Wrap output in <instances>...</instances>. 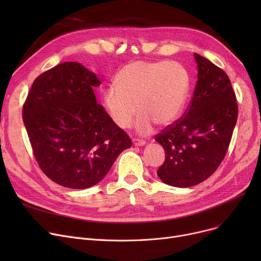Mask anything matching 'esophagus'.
I'll return each instance as SVG.
<instances>
[{
	"label": "esophagus",
	"mask_w": 261,
	"mask_h": 261,
	"mask_svg": "<svg viewBox=\"0 0 261 261\" xmlns=\"http://www.w3.org/2000/svg\"><path fill=\"white\" fill-rule=\"evenodd\" d=\"M133 145L134 146H140V147H142V146H145L146 145V142L145 141H143V140H140V139H133Z\"/></svg>",
	"instance_id": "34e87169"
}]
</instances>
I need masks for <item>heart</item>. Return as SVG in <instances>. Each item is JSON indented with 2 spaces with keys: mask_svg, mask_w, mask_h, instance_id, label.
<instances>
[{
  "mask_svg": "<svg viewBox=\"0 0 261 261\" xmlns=\"http://www.w3.org/2000/svg\"><path fill=\"white\" fill-rule=\"evenodd\" d=\"M188 88V74L182 65L168 61H135L123 66L115 84L103 91V103L110 117L122 129L130 127L140 110L135 130L147 135L155 123L166 127L180 117Z\"/></svg>",
  "mask_w": 261,
  "mask_h": 261,
  "instance_id": "heart-1",
  "label": "heart"
}]
</instances>
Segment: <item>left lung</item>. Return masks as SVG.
Segmentation results:
<instances>
[{
	"label": "left lung",
	"instance_id": "obj_1",
	"mask_svg": "<svg viewBox=\"0 0 261 261\" xmlns=\"http://www.w3.org/2000/svg\"><path fill=\"white\" fill-rule=\"evenodd\" d=\"M198 81L184 116L155 135L165 150L158 170L170 186L190 187L210 177L223 161L231 140L238 105L226 73L195 54Z\"/></svg>",
	"mask_w": 261,
	"mask_h": 261
}]
</instances>
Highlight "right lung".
Returning <instances> with one entry per match:
<instances>
[{
  "label": "right lung",
  "instance_id": "right-lung-1",
  "mask_svg": "<svg viewBox=\"0 0 261 261\" xmlns=\"http://www.w3.org/2000/svg\"><path fill=\"white\" fill-rule=\"evenodd\" d=\"M101 82L78 62H63L34 81L23 106V121L34 155L51 181L85 189L99 183L116 158L132 146L96 102Z\"/></svg>",
  "mask_w": 261,
  "mask_h": 261
}]
</instances>
